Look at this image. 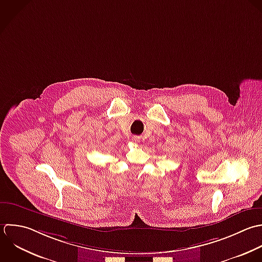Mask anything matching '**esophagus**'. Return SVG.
Instances as JSON below:
<instances>
[{
    "mask_svg": "<svg viewBox=\"0 0 262 262\" xmlns=\"http://www.w3.org/2000/svg\"><path fill=\"white\" fill-rule=\"evenodd\" d=\"M133 142H135V143H139V142H140V137H138V136H134V137H133Z\"/></svg>",
    "mask_w": 262,
    "mask_h": 262,
    "instance_id": "obj_1",
    "label": "esophagus"
}]
</instances>
